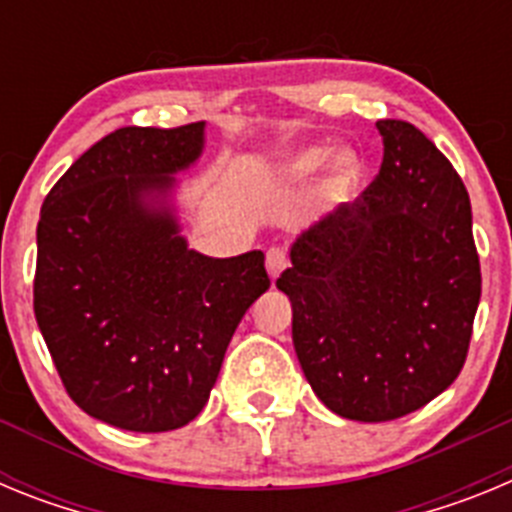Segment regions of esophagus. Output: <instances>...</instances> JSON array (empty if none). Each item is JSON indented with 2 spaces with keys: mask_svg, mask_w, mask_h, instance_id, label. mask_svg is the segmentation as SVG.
<instances>
[{
  "mask_svg": "<svg viewBox=\"0 0 512 512\" xmlns=\"http://www.w3.org/2000/svg\"><path fill=\"white\" fill-rule=\"evenodd\" d=\"M289 259H287V251L282 246H271L266 251V271H269L271 279H277L284 269H287Z\"/></svg>",
  "mask_w": 512,
  "mask_h": 512,
  "instance_id": "obj_1",
  "label": "esophagus"
}]
</instances>
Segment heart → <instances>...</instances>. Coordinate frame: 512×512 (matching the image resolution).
Wrapping results in <instances>:
<instances>
[{
  "instance_id": "b5f03b06",
  "label": "heart",
  "mask_w": 512,
  "mask_h": 512,
  "mask_svg": "<svg viewBox=\"0 0 512 512\" xmlns=\"http://www.w3.org/2000/svg\"><path fill=\"white\" fill-rule=\"evenodd\" d=\"M330 157H333L334 161L330 162V171L328 176H325L323 189L328 197H333V200H343V197H348V194L359 187L361 176H364V164H361V158L356 156L354 151H338L336 156H333L330 148L310 146L284 161L282 179L292 184L310 182L312 176L328 164Z\"/></svg>"
}]
</instances>
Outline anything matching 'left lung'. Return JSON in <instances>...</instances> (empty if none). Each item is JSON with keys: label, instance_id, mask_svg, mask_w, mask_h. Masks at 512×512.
<instances>
[{"label": "left lung", "instance_id": "1", "mask_svg": "<svg viewBox=\"0 0 512 512\" xmlns=\"http://www.w3.org/2000/svg\"><path fill=\"white\" fill-rule=\"evenodd\" d=\"M377 130L374 182L310 225L277 279L312 392L361 423L402 418L451 387L482 295L472 205L451 161L410 122Z\"/></svg>", "mask_w": 512, "mask_h": 512}]
</instances>
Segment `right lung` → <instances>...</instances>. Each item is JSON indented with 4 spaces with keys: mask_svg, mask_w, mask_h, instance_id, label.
<instances>
[{
    "mask_svg": "<svg viewBox=\"0 0 512 512\" xmlns=\"http://www.w3.org/2000/svg\"><path fill=\"white\" fill-rule=\"evenodd\" d=\"M205 122L104 135L48 192L33 307L63 387L92 418L135 433L205 408L248 307L269 289L264 253L212 259L179 235L174 174Z\"/></svg>",
    "mask_w": 512,
    "mask_h": 512,
    "instance_id": "1",
    "label": "right lung"
}]
</instances>
